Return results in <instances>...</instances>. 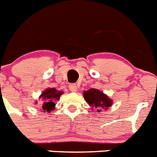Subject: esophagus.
<instances>
[{"mask_svg":"<svg viewBox=\"0 0 157 157\" xmlns=\"http://www.w3.org/2000/svg\"><path fill=\"white\" fill-rule=\"evenodd\" d=\"M69 89H70V90L72 91V92H77L78 90V86L73 83V84H71L69 86Z\"/></svg>","mask_w":157,"mask_h":157,"instance_id":"obj_1","label":"esophagus"}]
</instances>
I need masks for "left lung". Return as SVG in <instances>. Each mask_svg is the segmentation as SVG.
Segmentation results:
<instances>
[{
	"label": "left lung",
	"instance_id": "obj_1",
	"mask_svg": "<svg viewBox=\"0 0 157 157\" xmlns=\"http://www.w3.org/2000/svg\"><path fill=\"white\" fill-rule=\"evenodd\" d=\"M83 97L88 105L98 112H101L102 109H108L112 105V99L97 89H90L89 90L84 91Z\"/></svg>",
	"mask_w": 157,
	"mask_h": 157
}]
</instances>
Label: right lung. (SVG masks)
Instances as JSON below:
<instances>
[{
	"label": "right lung",
	"mask_w": 157,
	"mask_h": 157,
	"mask_svg": "<svg viewBox=\"0 0 157 157\" xmlns=\"http://www.w3.org/2000/svg\"><path fill=\"white\" fill-rule=\"evenodd\" d=\"M63 94V91H57L55 88H48L41 93L39 97L41 99V109L44 112H51L55 109L54 101L59 100L60 96Z\"/></svg>",
	"instance_id": "1"
}]
</instances>
